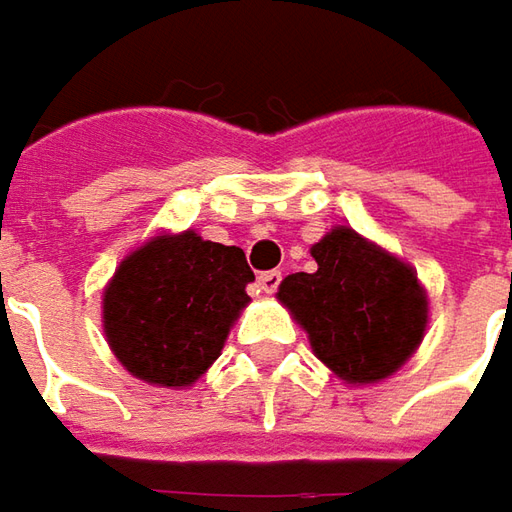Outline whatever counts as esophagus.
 <instances>
[{"label":"esophagus","mask_w":512,"mask_h":512,"mask_svg":"<svg viewBox=\"0 0 512 512\" xmlns=\"http://www.w3.org/2000/svg\"><path fill=\"white\" fill-rule=\"evenodd\" d=\"M279 282H282V273L279 270H267L259 276V290L262 293H276L279 290Z\"/></svg>","instance_id":"obj_1"}]
</instances>
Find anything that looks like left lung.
<instances>
[{"instance_id": "8db88e82", "label": "left lung", "mask_w": 512, "mask_h": 512, "mask_svg": "<svg viewBox=\"0 0 512 512\" xmlns=\"http://www.w3.org/2000/svg\"><path fill=\"white\" fill-rule=\"evenodd\" d=\"M313 273H290L276 299L344 384H376L410 362L427 330V290L416 270L353 227L310 247Z\"/></svg>"}]
</instances>
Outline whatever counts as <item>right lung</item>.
Returning <instances> with one entry per match:
<instances>
[{
    "instance_id": "add662e5",
    "label": "right lung",
    "mask_w": 512,
    "mask_h": 512,
    "mask_svg": "<svg viewBox=\"0 0 512 512\" xmlns=\"http://www.w3.org/2000/svg\"><path fill=\"white\" fill-rule=\"evenodd\" d=\"M245 250L196 230L156 233L119 262L102 293V330L130 376L182 390L222 356L250 296Z\"/></svg>"
}]
</instances>
